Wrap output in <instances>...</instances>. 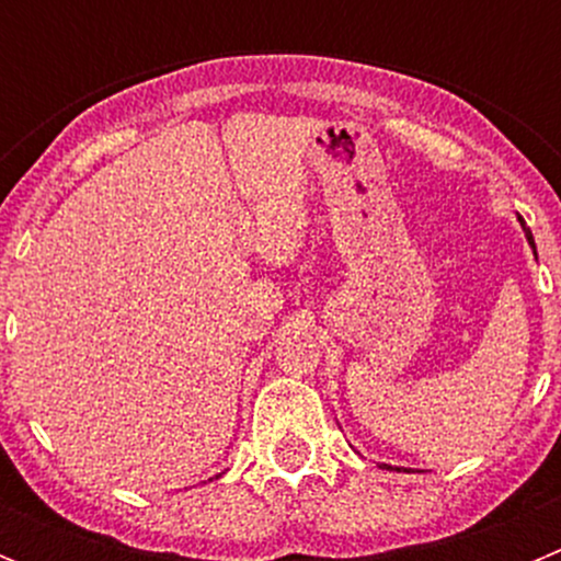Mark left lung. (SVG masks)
Returning <instances> with one entry per match:
<instances>
[{
	"label": "left lung",
	"mask_w": 561,
	"mask_h": 561,
	"mask_svg": "<svg viewBox=\"0 0 561 561\" xmlns=\"http://www.w3.org/2000/svg\"><path fill=\"white\" fill-rule=\"evenodd\" d=\"M525 238H528V244L534 247V255H537V244H534V236H531V230H525ZM390 469V466H388ZM404 472H410V469H404Z\"/></svg>",
	"instance_id": "obj_1"
}]
</instances>
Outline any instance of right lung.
I'll use <instances>...</instances> for the list:
<instances>
[{"instance_id":"1","label":"right lung","mask_w":561,"mask_h":561,"mask_svg":"<svg viewBox=\"0 0 561 561\" xmlns=\"http://www.w3.org/2000/svg\"><path fill=\"white\" fill-rule=\"evenodd\" d=\"M216 478H219V474H216ZM210 480H213V478H210Z\"/></svg>"}]
</instances>
